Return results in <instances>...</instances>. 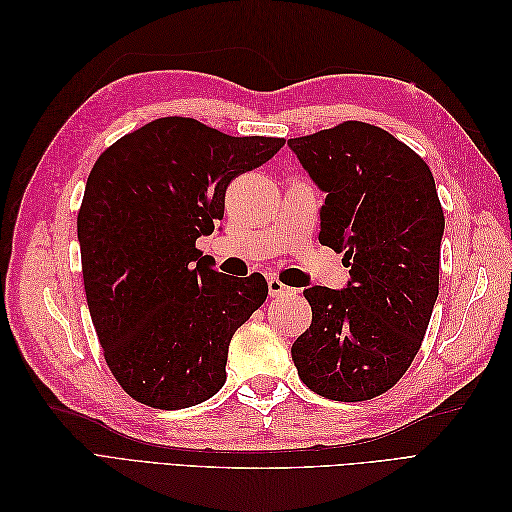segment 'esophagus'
<instances>
[{"label": "esophagus", "instance_id": "obj_1", "mask_svg": "<svg viewBox=\"0 0 512 512\" xmlns=\"http://www.w3.org/2000/svg\"><path fill=\"white\" fill-rule=\"evenodd\" d=\"M294 288L282 284L277 277H269V294L271 297H288V294H292Z\"/></svg>", "mask_w": 512, "mask_h": 512}]
</instances>
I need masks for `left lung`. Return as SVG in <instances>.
Returning a JSON list of instances; mask_svg holds the SVG:
<instances>
[{"instance_id": "left-lung-1", "label": "left lung", "mask_w": 512, "mask_h": 512, "mask_svg": "<svg viewBox=\"0 0 512 512\" xmlns=\"http://www.w3.org/2000/svg\"><path fill=\"white\" fill-rule=\"evenodd\" d=\"M318 190L320 243L344 252V288L309 286L312 324L290 354L299 378L335 401L378 397L406 374L438 299L444 213L429 166L363 121L290 138Z\"/></svg>"}]
</instances>
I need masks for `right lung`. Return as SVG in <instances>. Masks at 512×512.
<instances>
[{
    "label": "right lung",
    "mask_w": 512,
    "mask_h": 512,
    "mask_svg": "<svg viewBox=\"0 0 512 512\" xmlns=\"http://www.w3.org/2000/svg\"><path fill=\"white\" fill-rule=\"evenodd\" d=\"M282 147L162 117L91 168L76 220L87 305L108 367L141 404L181 410L224 386L230 339L269 286L218 273L196 239L224 218L228 183Z\"/></svg>",
    "instance_id": "right-lung-1"
}]
</instances>
